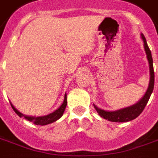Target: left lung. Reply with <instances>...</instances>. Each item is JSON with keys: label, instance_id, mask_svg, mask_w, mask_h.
<instances>
[{"label": "left lung", "instance_id": "8db88e82", "mask_svg": "<svg viewBox=\"0 0 158 158\" xmlns=\"http://www.w3.org/2000/svg\"><path fill=\"white\" fill-rule=\"evenodd\" d=\"M141 37L144 42V48L146 53V57L149 62V68H150V82H149L148 89L146 90L144 97L141 98L140 100L135 104L132 106H129L121 110H115V111H106V110H101L98 108L97 106L94 105L95 110L98 111V114L101 117L104 118L106 120L114 122H126V121H130L137 118L144 110V107L146 106L148 102L150 97L152 95L154 88V80H155V75H154V69H153V60H152V52L148 47V44L146 43L145 37L141 33Z\"/></svg>", "mask_w": 158, "mask_h": 158}]
</instances>
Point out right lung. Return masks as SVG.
<instances>
[{
	"instance_id": "add662e5",
	"label": "right lung",
	"mask_w": 158,
	"mask_h": 158,
	"mask_svg": "<svg viewBox=\"0 0 158 158\" xmlns=\"http://www.w3.org/2000/svg\"><path fill=\"white\" fill-rule=\"evenodd\" d=\"M67 94H65V98H64V101L62 102V104L56 110V111H54L53 113L49 114L48 115H44V116H28V115H25V114H23L22 113H20L17 109H15V107H14L11 102V106H12V108H13V110H14V112L17 114L19 116V117H25V119H26L27 121H31L33 122L35 125H41V126H44V125H48V124H50V123H52L54 121H56L58 119H60L61 116H62V114H63L64 111H65V109H66V107H67Z\"/></svg>"
}]
</instances>
